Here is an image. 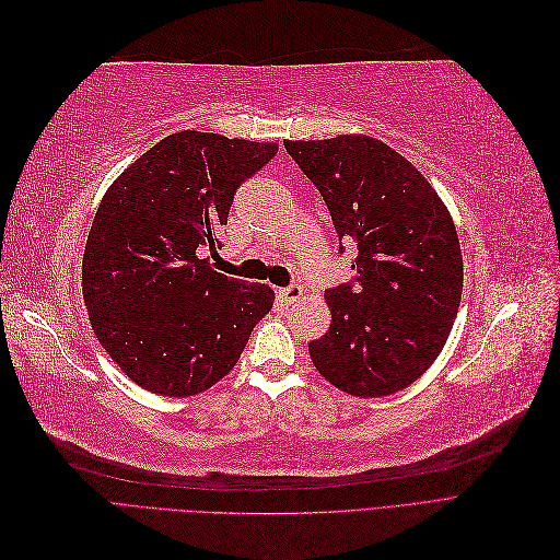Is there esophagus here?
Instances as JSON below:
<instances>
[{"label":"esophagus","instance_id":"1","mask_svg":"<svg viewBox=\"0 0 560 560\" xmlns=\"http://www.w3.org/2000/svg\"><path fill=\"white\" fill-rule=\"evenodd\" d=\"M301 296H303L301 284H292V287H284V290H278V299L282 303H287V306H290V303H296Z\"/></svg>","mask_w":560,"mask_h":560}]
</instances>
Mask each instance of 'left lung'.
I'll return each mask as SVG.
<instances>
[{
	"mask_svg": "<svg viewBox=\"0 0 560 560\" xmlns=\"http://www.w3.org/2000/svg\"><path fill=\"white\" fill-rule=\"evenodd\" d=\"M284 149L325 198L338 241L358 247L352 282L325 292L331 325L308 343L311 360L352 397L395 395L432 366L460 308L453 217L413 163L369 135Z\"/></svg>",
	"mask_w": 560,
	"mask_h": 560,
	"instance_id": "8db88e82",
	"label": "left lung"
}]
</instances>
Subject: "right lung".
Instances as JSON below:
<instances>
[{"label":"right lung","instance_id":"obj_1","mask_svg":"<svg viewBox=\"0 0 560 560\" xmlns=\"http://www.w3.org/2000/svg\"><path fill=\"white\" fill-rule=\"evenodd\" d=\"M276 154L278 142L173 132L100 200L83 249V303L100 346L149 393H206L273 308L268 284L217 273L202 254L219 245L235 189Z\"/></svg>","mask_w":560,"mask_h":560}]
</instances>
